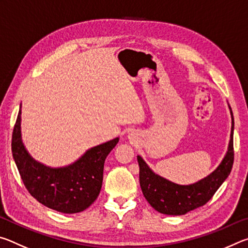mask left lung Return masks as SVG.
Masks as SVG:
<instances>
[{
  "mask_svg": "<svg viewBox=\"0 0 248 248\" xmlns=\"http://www.w3.org/2000/svg\"><path fill=\"white\" fill-rule=\"evenodd\" d=\"M232 117L231 139L228 152L222 159L220 165L199 182L191 185H178L171 183L166 178L155 174L150 169L140 155H138V163L140 167V186L148 202L163 215L183 216L187 212L201 207L212 198L216 191L223 184L232 170L234 162L233 132L234 118L232 109L229 106Z\"/></svg>",
  "mask_w": 248,
  "mask_h": 248,
  "instance_id": "left-lung-1",
  "label": "left lung"
}]
</instances>
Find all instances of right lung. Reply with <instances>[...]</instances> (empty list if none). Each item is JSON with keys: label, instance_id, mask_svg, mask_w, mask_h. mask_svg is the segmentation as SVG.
Masks as SVG:
<instances>
[{"label": "right lung", "instance_id": "right-lung-1", "mask_svg": "<svg viewBox=\"0 0 248 248\" xmlns=\"http://www.w3.org/2000/svg\"><path fill=\"white\" fill-rule=\"evenodd\" d=\"M20 108L22 105L12 137V153L26 189L40 203L56 211H84L97 199L103 185L105 159L119 138L87 150L72 164L53 169L33 159L25 148L20 131Z\"/></svg>", "mask_w": 248, "mask_h": 248}]
</instances>
